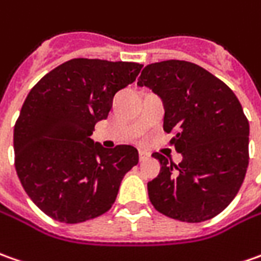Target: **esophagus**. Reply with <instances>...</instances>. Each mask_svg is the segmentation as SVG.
<instances>
[{"label":"esophagus","mask_w":261,"mask_h":261,"mask_svg":"<svg viewBox=\"0 0 261 261\" xmlns=\"http://www.w3.org/2000/svg\"><path fill=\"white\" fill-rule=\"evenodd\" d=\"M151 158V153L146 151H139V159H141V162L143 161H148V159Z\"/></svg>","instance_id":"34e87169"}]
</instances>
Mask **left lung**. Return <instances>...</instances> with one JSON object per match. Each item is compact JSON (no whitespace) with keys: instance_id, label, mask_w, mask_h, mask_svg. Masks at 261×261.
Masks as SVG:
<instances>
[{"instance_id":"8db88e82","label":"left lung","mask_w":261,"mask_h":261,"mask_svg":"<svg viewBox=\"0 0 261 261\" xmlns=\"http://www.w3.org/2000/svg\"><path fill=\"white\" fill-rule=\"evenodd\" d=\"M164 105V130L182 155L175 165L161 153L159 175L148 182L152 205L184 223H201L234 200L249 167V120L228 86L182 60L148 64L138 79Z\"/></svg>"}]
</instances>
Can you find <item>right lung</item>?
<instances>
[{
	"label": "right lung",
	"instance_id": "right-lung-1",
	"mask_svg": "<svg viewBox=\"0 0 261 261\" xmlns=\"http://www.w3.org/2000/svg\"><path fill=\"white\" fill-rule=\"evenodd\" d=\"M142 64L73 59L47 73L31 90L14 126L15 169L31 201L48 217L77 224L105 214L136 148H103L92 141L113 96L134 83Z\"/></svg>",
	"mask_w": 261,
	"mask_h": 261
}]
</instances>
